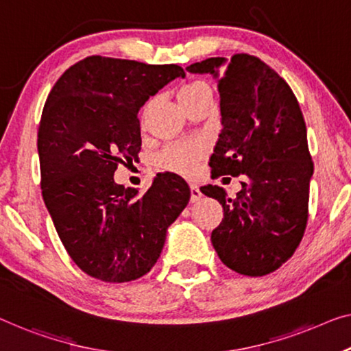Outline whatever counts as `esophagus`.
Returning a JSON list of instances; mask_svg holds the SVG:
<instances>
[{
    "label": "esophagus",
    "instance_id": "34e87169",
    "mask_svg": "<svg viewBox=\"0 0 351 351\" xmlns=\"http://www.w3.org/2000/svg\"><path fill=\"white\" fill-rule=\"evenodd\" d=\"M202 198V191L198 189V186L191 184V202L197 203Z\"/></svg>",
    "mask_w": 351,
    "mask_h": 351
}]
</instances>
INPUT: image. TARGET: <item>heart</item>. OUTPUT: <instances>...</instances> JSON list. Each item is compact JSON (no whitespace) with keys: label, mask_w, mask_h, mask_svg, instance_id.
Here are the masks:
<instances>
[{"label":"heart","mask_w":351,"mask_h":351,"mask_svg":"<svg viewBox=\"0 0 351 351\" xmlns=\"http://www.w3.org/2000/svg\"><path fill=\"white\" fill-rule=\"evenodd\" d=\"M213 99V91L205 82H191L180 90V101L186 110L195 104ZM205 148L198 142H178L165 146L156 158L160 170L189 176L195 171L197 162L202 159Z\"/></svg>","instance_id":"1"}]
</instances>
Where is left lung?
Wrapping results in <instances>:
<instances>
[{
    "mask_svg": "<svg viewBox=\"0 0 351 351\" xmlns=\"http://www.w3.org/2000/svg\"><path fill=\"white\" fill-rule=\"evenodd\" d=\"M186 71L217 80L222 129L209 158L213 178L243 180L234 197L213 184L200 189L223 208L211 243L222 263L239 274L273 273L300 245L307 223L313 164L300 104L257 56H217Z\"/></svg>",
    "mask_w": 351,
    "mask_h": 351,
    "instance_id": "obj_1",
    "label": "left lung"
}]
</instances>
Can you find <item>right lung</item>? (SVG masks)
Returning a JSON list of instances; mask_svg holds the SVG:
<instances>
[{"mask_svg": "<svg viewBox=\"0 0 351 351\" xmlns=\"http://www.w3.org/2000/svg\"><path fill=\"white\" fill-rule=\"evenodd\" d=\"M184 75L176 64L88 56L47 97L38 132L42 197L62 245L88 276L113 284L145 276L189 203L187 182L169 171L142 195L113 180L142 146L138 110Z\"/></svg>", "mask_w": 351, "mask_h": 351, "instance_id": "add662e5", "label": "right lung"}]
</instances>
